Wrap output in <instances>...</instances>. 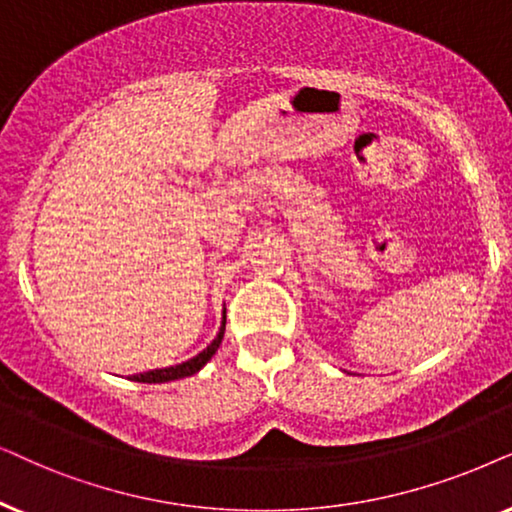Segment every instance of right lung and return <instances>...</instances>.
<instances>
[{
    "instance_id": "add662e5",
    "label": "right lung",
    "mask_w": 512,
    "mask_h": 512,
    "mask_svg": "<svg viewBox=\"0 0 512 512\" xmlns=\"http://www.w3.org/2000/svg\"><path fill=\"white\" fill-rule=\"evenodd\" d=\"M222 337H224V325H222L220 335L213 339V344H210L208 349H203L199 356H194L192 360H187V363H180V365H173V367H163V370L133 374V379L135 381H142V384H161V381H173V379H182V377H192V374L199 372L201 367L206 365L208 360L215 356V351L220 349V344H222Z\"/></svg>"
}]
</instances>
